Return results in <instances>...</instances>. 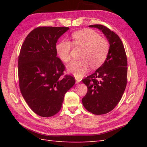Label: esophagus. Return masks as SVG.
Here are the masks:
<instances>
[{
  "label": "esophagus",
  "instance_id": "obj_1",
  "mask_svg": "<svg viewBox=\"0 0 147 147\" xmlns=\"http://www.w3.org/2000/svg\"><path fill=\"white\" fill-rule=\"evenodd\" d=\"M80 82H81V80H80V79H78V78H76V84L79 83Z\"/></svg>",
  "mask_w": 147,
  "mask_h": 147
}]
</instances>
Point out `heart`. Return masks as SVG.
<instances>
[{"label":"heart","instance_id":"1","mask_svg":"<svg viewBox=\"0 0 147 147\" xmlns=\"http://www.w3.org/2000/svg\"><path fill=\"white\" fill-rule=\"evenodd\" d=\"M73 43L75 46L83 48L80 55L82 60L74 61L69 64L67 69L76 78L83 76L89 71L90 66L93 69L99 67L107 58L109 45L104 38H100L98 33L90 29L77 31L72 34ZM72 43L67 40L59 42L55 50L59 58L62 61L67 62L71 61Z\"/></svg>","mask_w":147,"mask_h":147}]
</instances>
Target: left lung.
I'll return each mask as SVG.
<instances>
[{
    "label": "left lung",
    "instance_id": "obj_1",
    "mask_svg": "<svg viewBox=\"0 0 147 147\" xmlns=\"http://www.w3.org/2000/svg\"><path fill=\"white\" fill-rule=\"evenodd\" d=\"M89 27L100 30L109 43L105 62L94 73L82 80L88 88L82 98L84 107L93 114L102 115L113 110L123 95L127 83V57L123 43L116 33L101 24Z\"/></svg>",
    "mask_w": 147,
    "mask_h": 147
}]
</instances>
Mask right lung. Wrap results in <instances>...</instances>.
<instances>
[{"instance_id": "add662e5", "label": "right lung", "mask_w": 147, "mask_h": 147, "mask_svg": "<svg viewBox=\"0 0 147 147\" xmlns=\"http://www.w3.org/2000/svg\"><path fill=\"white\" fill-rule=\"evenodd\" d=\"M69 29L36 28L21 46L18 59L20 91L30 109L40 116L49 117L58 113L65 93L75 84L73 76H61L65 67L55 50L58 39Z\"/></svg>"}]
</instances>
